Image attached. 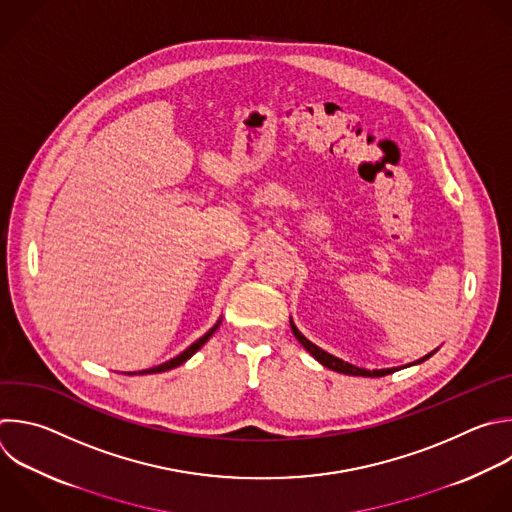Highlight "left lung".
I'll list each match as a JSON object with an SVG mask.
<instances>
[{
  "label": "left lung",
  "instance_id": "1",
  "mask_svg": "<svg viewBox=\"0 0 512 512\" xmlns=\"http://www.w3.org/2000/svg\"><path fill=\"white\" fill-rule=\"evenodd\" d=\"M289 323H291V331H293V335L297 337V342L323 366V368H327V370H333V372H337V374H346V376H364V378H382V376H388V374H392V372H398V370H402V368H410V366H418V364H422V362H426L428 358H432L434 354H436V350L434 352H430V354H426L424 358H420V360H416V362H412V364H408V366H400V368H384V370H366V368H358V366H354V364H348V362H344V360H339V358H335V356H331V354H327L325 350H321L319 346H315L313 342H309V339L295 327V323H293V319L289 317Z\"/></svg>",
  "mask_w": 512,
  "mask_h": 512
}]
</instances>
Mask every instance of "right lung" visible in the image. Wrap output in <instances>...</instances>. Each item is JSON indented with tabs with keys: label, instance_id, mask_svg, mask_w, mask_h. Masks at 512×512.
Masks as SVG:
<instances>
[{
	"label": "right lung",
	"instance_id": "obj_1",
	"mask_svg": "<svg viewBox=\"0 0 512 512\" xmlns=\"http://www.w3.org/2000/svg\"><path fill=\"white\" fill-rule=\"evenodd\" d=\"M221 325V319L203 335V337H199L195 344H191L183 354H179L177 358H173V360H168V362H164V364H160V366H154V368H150V370H142V372H128V376H136V374H160V372H168V370H173V368H177V366H181V364H185L187 360H191L207 342H209V337L217 331V327Z\"/></svg>",
	"mask_w": 512,
	"mask_h": 512
}]
</instances>
